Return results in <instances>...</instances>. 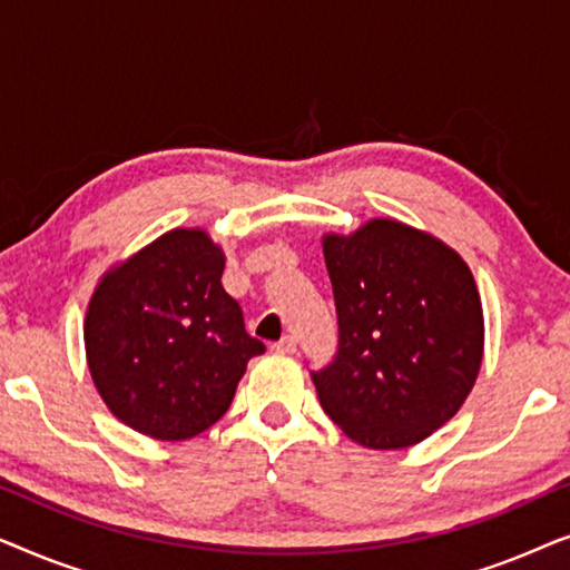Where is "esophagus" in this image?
Here are the masks:
<instances>
[{
  "instance_id": "esophagus-1",
  "label": "esophagus",
  "mask_w": 570,
  "mask_h": 570,
  "mask_svg": "<svg viewBox=\"0 0 570 570\" xmlns=\"http://www.w3.org/2000/svg\"><path fill=\"white\" fill-rule=\"evenodd\" d=\"M272 350H277V353H285V355H293L295 353V340L283 337L279 342H275V345H272Z\"/></svg>"
}]
</instances>
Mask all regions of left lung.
I'll return each mask as SVG.
<instances>
[{
  "label": "left lung",
  "instance_id": "1",
  "mask_svg": "<svg viewBox=\"0 0 570 570\" xmlns=\"http://www.w3.org/2000/svg\"><path fill=\"white\" fill-rule=\"evenodd\" d=\"M322 248L340 353L311 373L318 402L365 449L415 446L462 410L478 381L485 316L470 264L394 217L324 233Z\"/></svg>",
  "mask_w": 570,
  "mask_h": 570
}]
</instances>
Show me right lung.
Listing matches in <instances>:
<instances>
[{"mask_svg":"<svg viewBox=\"0 0 570 570\" xmlns=\"http://www.w3.org/2000/svg\"><path fill=\"white\" fill-rule=\"evenodd\" d=\"M223 269L205 228H170L98 277L85 357L100 400L131 431L170 443L205 433L264 353L223 291Z\"/></svg>","mask_w":570,"mask_h":570,"instance_id":"add662e5","label":"right lung"}]
</instances>
